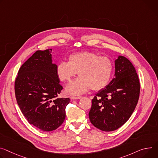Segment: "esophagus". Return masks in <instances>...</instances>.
<instances>
[{
	"label": "esophagus",
	"mask_w": 158,
	"mask_h": 158,
	"mask_svg": "<svg viewBox=\"0 0 158 158\" xmlns=\"http://www.w3.org/2000/svg\"><path fill=\"white\" fill-rule=\"evenodd\" d=\"M81 98H82L81 96H71V97H70V99H71L76 100V99H81Z\"/></svg>",
	"instance_id": "esophagus-1"
}]
</instances>
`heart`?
<instances>
[{
  "mask_svg": "<svg viewBox=\"0 0 158 158\" xmlns=\"http://www.w3.org/2000/svg\"><path fill=\"white\" fill-rule=\"evenodd\" d=\"M113 65L107 56H99L91 52H81L69 56L68 62H61L56 67V75L62 82H70L78 73L79 78L70 83L67 94L79 95L90 88L97 91L105 88L113 73Z\"/></svg>",
  "mask_w": 158,
  "mask_h": 158,
  "instance_id": "obj_1",
  "label": "heart"
}]
</instances>
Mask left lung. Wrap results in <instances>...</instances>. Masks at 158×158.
<instances>
[{
    "label": "left lung",
    "instance_id": "obj_1",
    "mask_svg": "<svg viewBox=\"0 0 158 158\" xmlns=\"http://www.w3.org/2000/svg\"><path fill=\"white\" fill-rule=\"evenodd\" d=\"M114 66L115 77L96 94L89 113L91 123L105 132L117 130L129 119L140 94L139 77L130 60L120 55Z\"/></svg>",
    "mask_w": 158,
    "mask_h": 158
}]
</instances>
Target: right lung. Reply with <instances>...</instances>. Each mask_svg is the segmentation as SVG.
Wrapping results in <instances>:
<instances>
[{
  "label": "right lung",
  "mask_w": 158,
  "mask_h": 158,
  "mask_svg": "<svg viewBox=\"0 0 158 158\" xmlns=\"http://www.w3.org/2000/svg\"><path fill=\"white\" fill-rule=\"evenodd\" d=\"M52 49L36 51L20 67L14 84L17 103L27 120L43 131L59 127L69 98H58L63 88L52 63Z\"/></svg>",
  "instance_id": "add662e5"
}]
</instances>
